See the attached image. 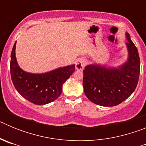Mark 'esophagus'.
<instances>
[{
  "label": "esophagus",
  "mask_w": 146,
  "mask_h": 146,
  "mask_svg": "<svg viewBox=\"0 0 146 146\" xmlns=\"http://www.w3.org/2000/svg\"><path fill=\"white\" fill-rule=\"evenodd\" d=\"M86 64V60L84 58H79L75 63V68L77 70H82Z\"/></svg>",
  "instance_id": "esophagus-1"
}]
</instances>
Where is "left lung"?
Returning <instances> with one entry per match:
<instances>
[{
  "mask_svg": "<svg viewBox=\"0 0 146 146\" xmlns=\"http://www.w3.org/2000/svg\"><path fill=\"white\" fill-rule=\"evenodd\" d=\"M128 58L121 66L107 67L89 64L83 70V89L86 96L94 104L104 107L118 105L135 91L140 72L138 51L126 33Z\"/></svg>",
  "mask_w": 146,
  "mask_h": 146,
  "instance_id": "left-lung-1",
  "label": "left lung"
}]
</instances>
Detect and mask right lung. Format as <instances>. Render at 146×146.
Masks as SVG:
<instances>
[{
    "label": "right lung",
    "instance_id": "right-lung-1",
    "mask_svg": "<svg viewBox=\"0 0 146 146\" xmlns=\"http://www.w3.org/2000/svg\"><path fill=\"white\" fill-rule=\"evenodd\" d=\"M16 42L11 51L10 63L11 80L16 90L23 97L35 104L43 105L55 101L61 94L62 86L74 72L75 65L42 74L27 72L20 68L17 61Z\"/></svg>",
    "mask_w": 146,
    "mask_h": 146
}]
</instances>
